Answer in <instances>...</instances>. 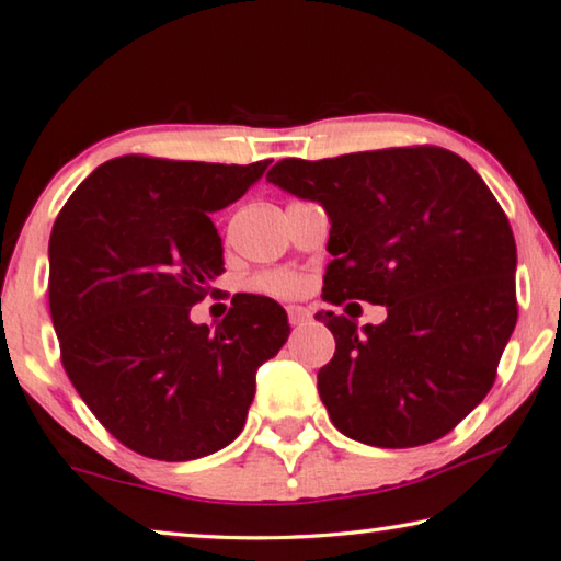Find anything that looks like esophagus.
<instances>
[{"mask_svg": "<svg viewBox=\"0 0 561 561\" xmlns=\"http://www.w3.org/2000/svg\"><path fill=\"white\" fill-rule=\"evenodd\" d=\"M287 314H289V324L291 327H299L304 321L309 319V311L304 307H287Z\"/></svg>", "mask_w": 561, "mask_h": 561, "instance_id": "obj_1", "label": "esophagus"}]
</instances>
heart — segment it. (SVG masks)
<instances>
[{"mask_svg":"<svg viewBox=\"0 0 561 561\" xmlns=\"http://www.w3.org/2000/svg\"><path fill=\"white\" fill-rule=\"evenodd\" d=\"M254 287L262 291H270V294H294L299 289V279L287 272H274V274H264V277H260L257 282H254Z\"/></svg>","mask_w":561,"mask_h":561,"instance_id":"b5f03b06","label":"heart"}]
</instances>
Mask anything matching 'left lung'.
Returning <instances> with one entry per match:
<instances>
[{
    "label": "left lung",
    "instance_id": "1",
    "mask_svg": "<svg viewBox=\"0 0 561 561\" xmlns=\"http://www.w3.org/2000/svg\"><path fill=\"white\" fill-rule=\"evenodd\" d=\"M267 180L329 215L324 299L388 311L360 329L317 314L336 339L317 376L331 423L374 448L443 438L488 396L517 324V247L490 187L433 146L287 158Z\"/></svg>",
    "mask_w": 561,
    "mask_h": 561
}]
</instances>
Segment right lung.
I'll use <instances>...</instances> for the list:
<instances>
[{
    "label": "right lung",
    "instance_id": "right-lung-1",
    "mask_svg": "<svg viewBox=\"0 0 561 561\" xmlns=\"http://www.w3.org/2000/svg\"><path fill=\"white\" fill-rule=\"evenodd\" d=\"M267 168L123 156L56 217L49 309L64 368L113 438L146 458L195 460L230 445L257 368L289 339L287 311L252 294L215 329L190 321L225 272L210 215Z\"/></svg>",
    "mask_w": 561,
    "mask_h": 561
}]
</instances>
